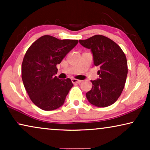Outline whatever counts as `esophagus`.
Here are the masks:
<instances>
[{
    "label": "esophagus",
    "mask_w": 150,
    "mask_h": 150,
    "mask_svg": "<svg viewBox=\"0 0 150 150\" xmlns=\"http://www.w3.org/2000/svg\"><path fill=\"white\" fill-rule=\"evenodd\" d=\"M71 82L74 84H76V83H81V81H80V80H78V79H71Z\"/></svg>",
    "instance_id": "obj_1"
}]
</instances>
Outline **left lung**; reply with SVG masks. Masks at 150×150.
Masks as SVG:
<instances>
[{
  "label": "left lung",
  "instance_id": "1",
  "mask_svg": "<svg viewBox=\"0 0 150 150\" xmlns=\"http://www.w3.org/2000/svg\"><path fill=\"white\" fill-rule=\"evenodd\" d=\"M82 46L91 49L93 63L99 67V79L91 81L93 86L86 93L88 101L98 107L115 103L124 89L128 74L126 57L115 42L101 35L79 40Z\"/></svg>",
  "mask_w": 150,
  "mask_h": 150
}]
</instances>
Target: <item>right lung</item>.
I'll use <instances>...</instances> for the list:
<instances>
[{
	"mask_svg": "<svg viewBox=\"0 0 150 150\" xmlns=\"http://www.w3.org/2000/svg\"><path fill=\"white\" fill-rule=\"evenodd\" d=\"M79 43L76 40H59L44 35L33 43L22 63V79L33 103L44 110L61 106L73 84L69 79L56 76L59 64Z\"/></svg>",
	"mask_w": 150,
	"mask_h": 150,
	"instance_id": "right-lung-1",
	"label": "right lung"
}]
</instances>
